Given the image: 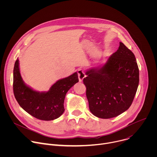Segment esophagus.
<instances>
[{
	"instance_id": "34e87169",
	"label": "esophagus",
	"mask_w": 157,
	"mask_h": 157,
	"mask_svg": "<svg viewBox=\"0 0 157 157\" xmlns=\"http://www.w3.org/2000/svg\"><path fill=\"white\" fill-rule=\"evenodd\" d=\"M78 78H79V82H81L83 80V79L86 77V75L84 73V71L82 69H80L78 71Z\"/></svg>"
}]
</instances>
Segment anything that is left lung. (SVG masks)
<instances>
[{
	"instance_id": "1",
	"label": "left lung",
	"mask_w": 157,
	"mask_h": 157,
	"mask_svg": "<svg viewBox=\"0 0 157 157\" xmlns=\"http://www.w3.org/2000/svg\"><path fill=\"white\" fill-rule=\"evenodd\" d=\"M86 75L83 82L94 116L113 118L130 107L138 88L139 70L135 55L123 43L105 64L87 70Z\"/></svg>"
}]
</instances>
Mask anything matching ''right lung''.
Wrapping results in <instances>:
<instances>
[{"label": "right lung", "instance_id": "right-lung-1", "mask_svg": "<svg viewBox=\"0 0 157 157\" xmlns=\"http://www.w3.org/2000/svg\"><path fill=\"white\" fill-rule=\"evenodd\" d=\"M79 81L78 73L56 81L47 92H38L27 86L20 75L19 61L13 68V89L20 107L33 117L42 121H52L60 117L64 111L66 93Z\"/></svg>", "mask_w": 157, "mask_h": 157}]
</instances>
